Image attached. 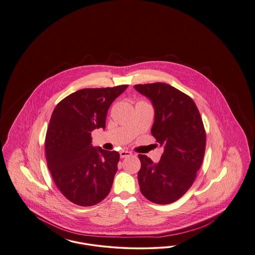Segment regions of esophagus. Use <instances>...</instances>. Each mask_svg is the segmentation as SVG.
Returning <instances> with one entry per match:
<instances>
[{
  "instance_id": "34e87169",
  "label": "esophagus",
  "mask_w": 255,
  "mask_h": 255,
  "mask_svg": "<svg viewBox=\"0 0 255 255\" xmlns=\"http://www.w3.org/2000/svg\"><path fill=\"white\" fill-rule=\"evenodd\" d=\"M120 154H121V158H127V157H131L132 156V153L129 152V151H126V150H122Z\"/></svg>"
}]
</instances>
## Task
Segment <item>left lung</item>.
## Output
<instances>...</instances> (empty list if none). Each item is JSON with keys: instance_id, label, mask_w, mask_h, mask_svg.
<instances>
[{"instance_id": "8db88e82", "label": "left lung", "mask_w": 255, "mask_h": 255, "mask_svg": "<svg viewBox=\"0 0 255 255\" xmlns=\"http://www.w3.org/2000/svg\"><path fill=\"white\" fill-rule=\"evenodd\" d=\"M155 108L152 135L164 151L158 163L138 155L137 180L142 195L158 205L178 201L192 186L206 151V134L193 99L166 83L134 85Z\"/></svg>"}]
</instances>
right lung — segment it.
I'll return each mask as SVG.
<instances>
[{"label": "right lung", "mask_w": 255, "mask_h": 255, "mask_svg": "<svg viewBox=\"0 0 255 255\" xmlns=\"http://www.w3.org/2000/svg\"><path fill=\"white\" fill-rule=\"evenodd\" d=\"M128 85L82 89L53 110L45 140L50 175L69 201L95 206L111 191L120 154L91 145L95 129L105 128L111 104Z\"/></svg>", "instance_id": "1"}]
</instances>
